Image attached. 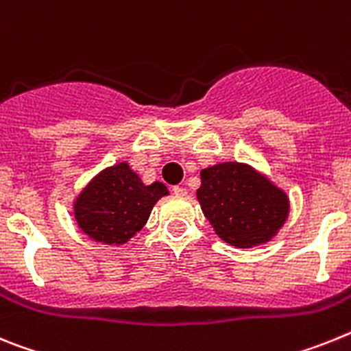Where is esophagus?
Returning a JSON list of instances; mask_svg holds the SVG:
<instances>
[{"label": "esophagus", "mask_w": 351, "mask_h": 351, "mask_svg": "<svg viewBox=\"0 0 351 351\" xmlns=\"http://www.w3.org/2000/svg\"><path fill=\"white\" fill-rule=\"evenodd\" d=\"M173 193H175L176 196H187V189L176 185V187H173Z\"/></svg>", "instance_id": "obj_1"}]
</instances>
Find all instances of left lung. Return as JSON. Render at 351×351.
<instances>
[{
	"label": "left lung",
	"instance_id": "1",
	"mask_svg": "<svg viewBox=\"0 0 351 351\" xmlns=\"http://www.w3.org/2000/svg\"><path fill=\"white\" fill-rule=\"evenodd\" d=\"M197 199L215 233L234 247L268 242L288 217L286 194L247 164L203 169Z\"/></svg>",
	"mask_w": 351,
	"mask_h": 351
}]
</instances>
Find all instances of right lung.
Listing matches in <instances>:
<instances>
[{"label": "right lung", "instance_id": "1", "mask_svg": "<svg viewBox=\"0 0 351 351\" xmlns=\"http://www.w3.org/2000/svg\"><path fill=\"white\" fill-rule=\"evenodd\" d=\"M166 194V185H145L129 164L121 162L104 169L81 193L75 219L90 239L118 245L145 226L154 205Z\"/></svg>", "mask_w": 351, "mask_h": 351}]
</instances>
